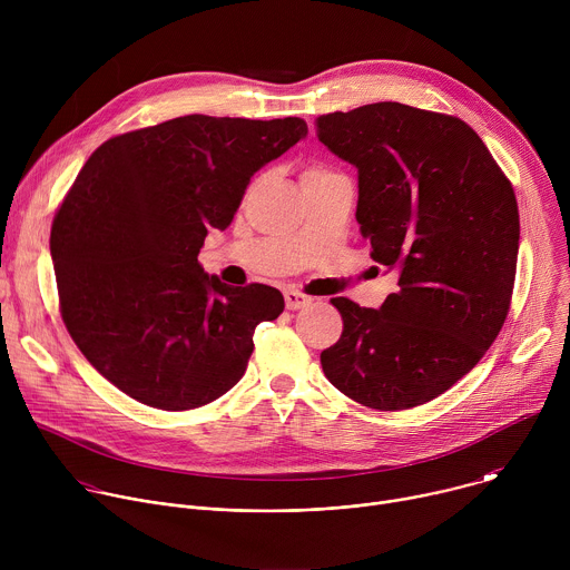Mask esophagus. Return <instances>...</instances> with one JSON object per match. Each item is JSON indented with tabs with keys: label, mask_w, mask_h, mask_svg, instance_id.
<instances>
[{
	"label": "esophagus",
	"mask_w": 570,
	"mask_h": 570,
	"mask_svg": "<svg viewBox=\"0 0 570 570\" xmlns=\"http://www.w3.org/2000/svg\"><path fill=\"white\" fill-rule=\"evenodd\" d=\"M284 302H286V308H288V311H297V308L308 306V304H311V297L304 295V293H299V291L288 288V291H284Z\"/></svg>",
	"instance_id": "obj_1"
}]
</instances>
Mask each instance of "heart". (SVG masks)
<instances>
[{
  "label": "heart",
  "mask_w": 570,
  "mask_h": 570,
  "mask_svg": "<svg viewBox=\"0 0 570 570\" xmlns=\"http://www.w3.org/2000/svg\"><path fill=\"white\" fill-rule=\"evenodd\" d=\"M324 174H332V171L322 169V167H306V169L302 171V180H306V178H315V176H324Z\"/></svg>",
  "instance_id": "obj_1"
}]
</instances>
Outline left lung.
<instances>
[{"label": "left lung", "instance_id": "1", "mask_svg": "<svg viewBox=\"0 0 570 570\" xmlns=\"http://www.w3.org/2000/svg\"><path fill=\"white\" fill-rule=\"evenodd\" d=\"M317 139L358 169L356 220L372 259L396 271L381 308L347 297L324 376L376 411L422 405L458 383L510 311L519 207L490 148L462 119L381 101L315 119Z\"/></svg>", "mask_w": 570, "mask_h": 570}]
</instances>
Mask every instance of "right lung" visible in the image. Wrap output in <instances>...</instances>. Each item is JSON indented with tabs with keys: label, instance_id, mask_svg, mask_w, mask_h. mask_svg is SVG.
Returning <instances> with one entry per match:
<instances>
[{
	"label": "right lung",
	"instance_id": "right-lung-1",
	"mask_svg": "<svg viewBox=\"0 0 570 570\" xmlns=\"http://www.w3.org/2000/svg\"><path fill=\"white\" fill-rule=\"evenodd\" d=\"M308 128L299 117L187 115L104 141L51 225L62 322L128 396L191 411L238 383L259 322L284 311L266 284L227 286L198 253L250 178Z\"/></svg>",
	"mask_w": 570,
	"mask_h": 570
}]
</instances>
